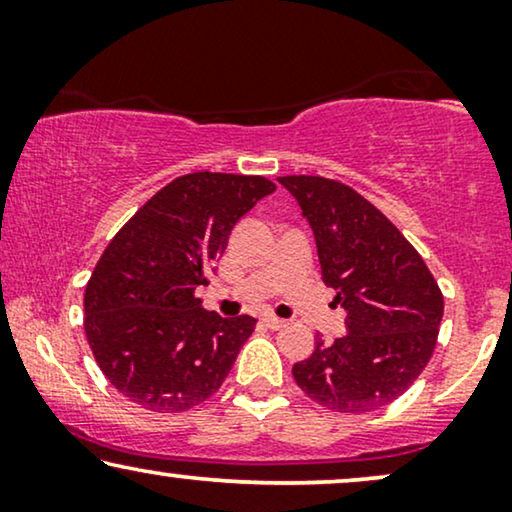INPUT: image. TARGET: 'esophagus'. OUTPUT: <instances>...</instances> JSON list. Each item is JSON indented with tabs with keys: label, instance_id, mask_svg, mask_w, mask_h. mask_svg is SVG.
Listing matches in <instances>:
<instances>
[{
	"label": "esophagus",
	"instance_id": "1",
	"mask_svg": "<svg viewBox=\"0 0 512 512\" xmlns=\"http://www.w3.org/2000/svg\"><path fill=\"white\" fill-rule=\"evenodd\" d=\"M265 326L272 328V331H279V328L286 326V319H279V317H272V314H268V317L263 319Z\"/></svg>",
	"mask_w": 512,
	"mask_h": 512
}]
</instances>
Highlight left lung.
Masks as SVG:
<instances>
[{"label":"left lung","instance_id":"8db88e82","mask_svg":"<svg viewBox=\"0 0 512 512\" xmlns=\"http://www.w3.org/2000/svg\"><path fill=\"white\" fill-rule=\"evenodd\" d=\"M277 181L310 223L321 279L345 310V335L317 338L293 380L335 412L389 405L431 359L443 293L401 230L354 188L307 174Z\"/></svg>","mask_w":512,"mask_h":512}]
</instances>
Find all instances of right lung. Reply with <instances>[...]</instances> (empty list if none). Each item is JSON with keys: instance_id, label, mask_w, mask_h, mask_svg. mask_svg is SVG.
<instances>
[{"instance_id": "1", "label": "right lung", "mask_w": 512, "mask_h": 512, "mask_svg": "<svg viewBox=\"0 0 512 512\" xmlns=\"http://www.w3.org/2000/svg\"><path fill=\"white\" fill-rule=\"evenodd\" d=\"M265 177L193 172L153 195L118 230L86 286V335L107 380L132 403L181 412L226 380L256 319L221 317L195 289L235 223L275 191Z\"/></svg>"}]
</instances>
